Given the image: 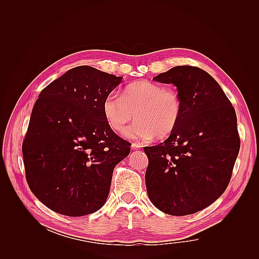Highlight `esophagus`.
Wrapping results in <instances>:
<instances>
[{
  "mask_svg": "<svg viewBox=\"0 0 259 259\" xmlns=\"http://www.w3.org/2000/svg\"><path fill=\"white\" fill-rule=\"evenodd\" d=\"M140 147H142V146H140L139 144H136V143L132 144V149H133V150H138V149H140Z\"/></svg>",
  "mask_w": 259,
  "mask_h": 259,
  "instance_id": "1",
  "label": "esophagus"
}]
</instances>
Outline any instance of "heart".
I'll use <instances>...</instances> for the list:
<instances>
[{"instance_id": "heart-1", "label": "heart", "mask_w": 259, "mask_h": 259, "mask_svg": "<svg viewBox=\"0 0 259 259\" xmlns=\"http://www.w3.org/2000/svg\"><path fill=\"white\" fill-rule=\"evenodd\" d=\"M103 112L110 127L122 133L134 119L137 121L125 132L136 142H148L153 137L165 138L175 131L183 115V101L171 89L149 81L130 85L123 96L115 92L103 101Z\"/></svg>"}]
</instances>
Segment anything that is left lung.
<instances>
[{"mask_svg":"<svg viewBox=\"0 0 259 259\" xmlns=\"http://www.w3.org/2000/svg\"><path fill=\"white\" fill-rule=\"evenodd\" d=\"M153 80L176 86L183 115L165 142L144 148L148 197L165 214H194L230 182L240 150L237 114L214 77L198 67L177 66Z\"/></svg>","mask_w":259,"mask_h":259,"instance_id":"left-lung-1","label":"left lung"}]
</instances>
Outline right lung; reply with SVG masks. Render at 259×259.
<instances>
[{"label":"right lung","instance_id":"add662e5","mask_svg":"<svg viewBox=\"0 0 259 259\" xmlns=\"http://www.w3.org/2000/svg\"><path fill=\"white\" fill-rule=\"evenodd\" d=\"M122 79L79 66L50 83L35 101L22 144L26 178L56 213L89 215L107 201L113 169L131 151L103 112L104 99Z\"/></svg>","mask_w":259,"mask_h":259}]
</instances>
